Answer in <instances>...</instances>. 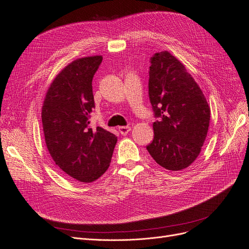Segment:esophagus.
<instances>
[{
    "mask_svg": "<svg viewBox=\"0 0 249 249\" xmlns=\"http://www.w3.org/2000/svg\"><path fill=\"white\" fill-rule=\"evenodd\" d=\"M130 129H131V127H129V126H121V127H119V131H120L121 134H122V136H126V134L130 131Z\"/></svg>",
    "mask_w": 249,
    "mask_h": 249,
    "instance_id": "esophagus-1",
    "label": "esophagus"
}]
</instances>
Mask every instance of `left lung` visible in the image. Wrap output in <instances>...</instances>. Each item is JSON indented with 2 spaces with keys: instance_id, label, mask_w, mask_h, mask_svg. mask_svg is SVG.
<instances>
[{
  "instance_id": "left-lung-1",
  "label": "left lung",
  "mask_w": 249,
  "mask_h": 249,
  "mask_svg": "<svg viewBox=\"0 0 249 249\" xmlns=\"http://www.w3.org/2000/svg\"><path fill=\"white\" fill-rule=\"evenodd\" d=\"M149 71V99L159 118L147 150L160 166L188 168L201 151L211 110L202 90L182 63L168 51L155 53Z\"/></svg>"
}]
</instances>
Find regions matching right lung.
<instances>
[{
    "mask_svg": "<svg viewBox=\"0 0 249 249\" xmlns=\"http://www.w3.org/2000/svg\"><path fill=\"white\" fill-rule=\"evenodd\" d=\"M102 56L71 62L55 77L46 94L41 122L50 155L63 172L81 182H93L108 169L115 134L89 126L95 107L91 81Z\"/></svg>",
    "mask_w": 249,
    "mask_h": 249,
    "instance_id": "1",
    "label": "right lung"
}]
</instances>
